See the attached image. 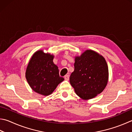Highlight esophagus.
Instances as JSON below:
<instances>
[{"instance_id":"1","label":"esophagus","mask_w":132,"mask_h":132,"mask_svg":"<svg viewBox=\"0 0 132 132\" xmlns=\"http://www.w3.org/2000/svg\"><path fill=\"white\" fill-rule=\"evenodd\" d=\"M64 79H65L66 80L68 81L69 80V75H66L64 76Z\"/></svg>"}]
</instances>
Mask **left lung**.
I'll use <instances>...</instances> for the list:
<instances>
[{
	"mask_svg": "<svg viewBox=\"0 0 132 132\" xmlns=\"http://www.w3.org/2000/svg\"><path fill=\"white\" fill-rule=\"evenodd\" d=\"M109 69L105 59L92 50L77 56L70 82L76 93L83 99H90L101 93L108 82Z\"/></svg>",
	"mask_w": 132,
	"mask_h": 132,
	"instance_id": "left-lung-1",
	"label": "left lung"
}]
</instances>
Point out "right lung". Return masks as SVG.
<instances>
[{
  "mask_svg": "<svg viewBox=\"0 0 132 132\" xmlns=\"http://www.w3.org/2000/svg\"><path fill=\"white\" fill-rule=\"evenodd\" d=\"M54 56L42 50L31 58L26 70V78L32 89L39 94L48 96L64 80L59 76L58 66L53 62Z\"/></svg>",
  "mask_w": 132,
  "mask_h": 132,
  "instance_id": "add662e5",
  "label": "right lung"
}]
</instances>
